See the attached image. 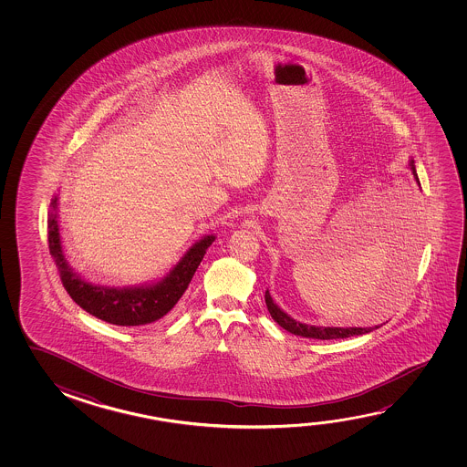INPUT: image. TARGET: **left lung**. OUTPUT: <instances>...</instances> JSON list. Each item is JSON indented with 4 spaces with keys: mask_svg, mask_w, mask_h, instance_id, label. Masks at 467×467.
<instances>
[{
    "mask_svg": "<svg viewBox=\"0 0 467 467\" xmlns=\"http://www.w3.org/2000/svg\"><path fill=\"white\" fill-rule=\"evenodd\" d=\"M413 176L419 182V177L415 172V168L412 169ZM420 184V182H419ZM265 305H267L268 313L272 316V319L283 327L285 330H288L295 336L307 337V338H317V340H332V338H347V337L352 336H363L368 334L371 330L378 329L376 327H316V326H307V324H301V322L291 319L290 316L286 313H283L280 307L276 306L275 303L270 298L268 291H265Z\"/></svg>",
    "mask_w": 467,
    "mask_h": 467,
    "instance_id": "8db88e82",
    "label": "left lung"
}]
</instances>
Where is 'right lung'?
Here are the masks:
<instances>
[{"mask_svg": "<svg viewBox=\"0 0 467 467\" xmlns=\"http://www.w3.org/2000/svg\"><path fill=\"white\" fill-rule=\"evenodd\" d=\"M52 207L54 210L57 208V197L52 200ZM213 241L214 236L200 239L161 282L141 288L115 290L108 286H94L81 280L68 267L63 255L57 214L48 218V249L60 270L65 290L85 311L115 326H145L166 316L184 295L192 276Z\"/></svg>", "mask_w": 467, "mask_h": 467, "instance_id": "add662e5", "label": "right lung"}]
</instances>
